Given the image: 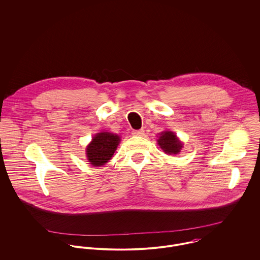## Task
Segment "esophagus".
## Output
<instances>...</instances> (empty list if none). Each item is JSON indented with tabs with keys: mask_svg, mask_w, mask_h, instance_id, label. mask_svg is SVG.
Returning a JSON list of instances; mask_svg holds the SVG:
<instances>
[{
	"mask_svg": "<svg viewBox=\"0 0 260 260\" xmlns=\"http://www.w3.org/2000/svg\"><path fill=\"white\" fill-rule=\"evenodd\" d=\"M144 134V130L140 129V130H133L132 131V135L133 136H142Z\"/></svg>",
	"mask_w": 260,
	"mask_h": 260,
	"instance_id": "obj_1",
	"label": "esophagus"
}]
</instances>
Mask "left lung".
Here are the masks:
<instances>
[{
  "mask_svg": "<svg viewBox=\"0 0 260 260\" xmlns=\"http://www.w3.org/2000/svg\"><path fill=\"white\" fill-rule=\"evenodd\" d=\"M157 142L161 149L166 154H169V155L178 154L183 147L182 142L177 138V136L172 131L161 132Z\"/></svg>",
  "mask_w": 260,
  "mask_h": 260,
  "instance_id": "obj_1",
  "label": "left lung"
}]
</instances>
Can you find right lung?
Listing matches in <instances>:
<instances>
[{
    "mask_svg": "<svg viewBox=\"0 0 260 260\" xmlns=\"http://www.w3.org/2000/svg\"><path fill=\"white\" fill-rule=\"evenodd\" d=\"M120 143V137L109 132L97 133L86 148L87 159L95 167L107 163Z\"/></svg>",
    "mask_w": 260,
    "mask_h": 260,
    "instance_id": "right-lung-1",
    "label": "right lung"
}]
</instances>
